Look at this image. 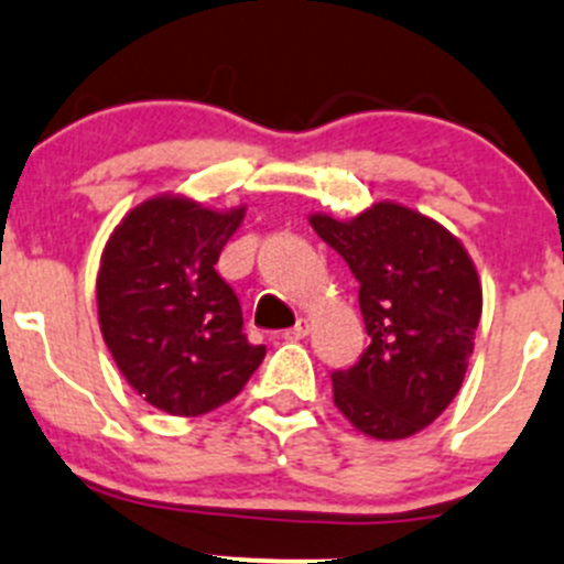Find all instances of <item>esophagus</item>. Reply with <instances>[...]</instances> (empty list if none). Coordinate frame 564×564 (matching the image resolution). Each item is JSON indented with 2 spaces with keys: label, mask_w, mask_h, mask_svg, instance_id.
Segmentation results:
<instances>
[{
  "label": "esophagus",
  "mask_w": 564,
  "mask_h": 564,
  "mask_svg": "<svg viewBox=\"0 0 564 564\" xmlns=\"http://www.w3.org/2000/svg\"><path fill=\"white\" fill-rule=\"evenodd\" d=\"M306 334H310V321H306V317H301L293 328H288V332H284V339H290V343H299V339H304Z\"/></svg>",
  "instance_id": "1"
}]
</instances>
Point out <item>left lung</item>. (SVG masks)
Instances as JSON below:
<instances>
[{"label":"left lung","instance_id":"8db88e82","mask_svg":"<svg viewBox=\"0 0 564 564\" xmlns=\"http://www.w3.org/2000/svg\"><path fill=\"white\" fill-rule=\"evenodd\" d=\"M359 282L370 345L332 372L334 405L365 436L398 442L444 414L464 383L482 315L474 260L444 225L409 205H370L350 219L310 214Z\"/></svg>","mask_w":564,"mask_h":564}]
</instances>
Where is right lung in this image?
Instances as JSON below:
<instances>
[{
	"instance_id": "1",
	"label": "right lung",
	"mask_w": 564,
	"mask_h": 564,
	"mask_svg": "<svg viewBox=\"0 0 564 564\" xmlns=\"http://www.w3.org/2000/svg\"><path fill=\"white\" fill-rule=\"evenodd\" d=\"M243 216L247 205L219 210L155 194L117 221L100 252L106 348L128 387L172 416L230 403L265 356L241 332V301L214 269Z\"/></svg>"
}]
</instances>
